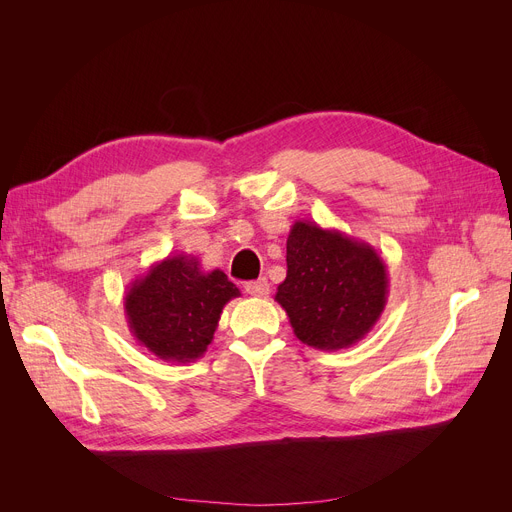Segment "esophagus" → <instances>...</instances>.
Returning <instances> with one entry per match:
<instances>
[{"mask_svg": "<svg viewBox=\"0 0 512 512\" xmlns=\"http://www.w3.org/2000/svg\"><path fill=\"white\" fill-rule=\"evenodd\" d=\"M245 292L251 294V297H265V294L270 292V284H267L265 278H259L255 282H247Z\"/></svg>", "mask_w": 512, "mask_h": 512, "instance_id": "obj_1", "label": "esophagus"}]
</instances>
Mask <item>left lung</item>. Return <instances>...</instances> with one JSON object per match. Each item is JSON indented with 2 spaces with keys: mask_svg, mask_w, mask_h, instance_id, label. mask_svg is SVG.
Listing matches in <instances>:
<instances>
[{
  "mask_svg": "<svg viewBox=\"0 0 512 512\" xmlns=\"http://www.w3.org/2000/svg\"><path fill=\"white\" fill-rule=\"evenodd\" d=\"M276 301L303 344L340 351L363 340L388 301V267L369 242L297 220Z\"/></svg>",
  "mask_w": 512,
  "mask_h": 512,
  "instance_id": "left-lung-1",
  "label": "left lung"
}]
</instances>
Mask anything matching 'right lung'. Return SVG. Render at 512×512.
<instances>
[{"label":"right lung","instance_id":"add662e5","mask_svg":"<svg viewBox=\"0 0 512 512\" xmlns=\"http://www.w3.org/2000/svg\"><path fill=\"white\" fill-rule=\"evenodd\" d=\"M240 297L222 270L203 272L193 255H168L124 294L130 334L161 361L193 363L205 355L228 301Z\"/></svg>","mask_w":512,"mask_h":512}]
</instances>
